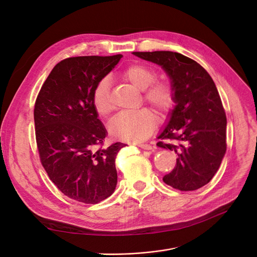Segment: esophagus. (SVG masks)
<instances>
[{
    "label": "esophagus",
    "instance_id": "34e87169",
    "mask_svg": "<svg viewBox=\"0 0 257 257\" xmlns=\"http://www.w3.org/2000/svg\"><path fill=\"white\" fill-rule=\"evenodd\" d=\"M137 146L140 147L141 149H143V150H152L153 149V147L149 144H138Z\"/></svg>",
    "mask_w": 257,
    "mask_h": 257
}]
</instances>
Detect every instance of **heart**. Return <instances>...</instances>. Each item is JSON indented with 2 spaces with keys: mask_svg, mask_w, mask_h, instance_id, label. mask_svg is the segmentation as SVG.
<instances>
[{
  "mask_svg": "<svg viewBox=\"0 0 257 257\" xmlns=\"http://www.w3.org/2000/svg\"><path fill=\"white\" fill-rule=\"evenodd\" d=\"M124 78L134 87L144 90V99L159 112H167L174 104V89L168 81H156V72L150 66L136 63L123 72ZM92 106L103 117L113 109L108 79H102L94 87L91 96ZM156 124L155 114L147 108L117 114L109 124V132L115 139L139 143L151 136Z\"/></svg>",
  "mask_w": 257,
  "mask_h": 257,
  "instance_id": "1",
  "label": "heart"
}]
</instances>
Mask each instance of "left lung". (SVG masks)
Returning <instances> with one entry per match:
<instances>
[{
  "label": "left lung",
  "mask_w": 257,
  "mask_h": 257,
  "mask_svg": "<svg viewBox=\"0 0 257 257\" xmlns=\"http://www.w3.org/2000/svg\"><path fill=\"white\" fill-rule=\"evenodd\" d=\"M133 54L163 67L174 89L175 106L157 146L178 158L163 180L179 191L198 190L212 179L226 153L227 119L213 80L204 67L180 53Z\"/></svg>",
  "instance_id": "8db88e82"
}]
</instances>
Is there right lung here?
Instances as JSON below:
<instances>
[{
    "label": "right lung",
    "mask_w": 257,
    "mask_h": 257,
    "mask_svg": "<svg viewBox=\"0 0 257 257\" xmlns=\"http://www.w3.org/2000/svg\"><path fill=\"white\" fill-rule=\"evenodd\" d=\"M123 55L79 56L57 63L34 106L36 144L42 165L58 190L86 204L115 190V157L126 145L103 148L106 129L91 102L96 85Z\"/></svg>",
    "instance_id": "right-lung-1"
}]
</instances>
